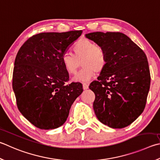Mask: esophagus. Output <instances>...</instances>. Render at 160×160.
Here are the masks:
<instances>
[{
  "instance_id": "esophagus-1",
  "label": "esophagus",
  "mask_w": 160,
  "mask_h": 160,
  "mask_svg": "<svg viewBox=\"0 0 160 160\" xmlns=\"http://www.w3.org/2000/svg\"><path fill=\"white\" fill-rule=\"evenodd\" d=\"M82 85H83V89H88V88H89V84L88 82H83Z\"/></svg>"
}]
</instances>
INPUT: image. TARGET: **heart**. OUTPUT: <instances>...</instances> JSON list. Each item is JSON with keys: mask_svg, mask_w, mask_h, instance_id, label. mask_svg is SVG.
<instances>
[{"mask_svg": "<svg viewBox=\"0 0 160 160\" xmlns=\"http://www.w3.org/2000/svg\"><path fill=\"white\" fill-rule=\"evenodd\" d=\"M72 54L64 53L61 58V63L64 71L69 75L77 72L82 62L83 68L75 75V82H87L94 76L96 72L104 70L108 62V57L102 46L96 45L88 39H80L72 48Z\"/></svg>", "mask_w": 160, "mask_h": 160, "instance_id": "obj_1", "label": "heart"}]
</instances>
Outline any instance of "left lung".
<instances>
[{"label":"left lung","mask_w":160,"mask_h":160,"mask_svg":"<svg viewBox=\"0 0 160 160\" xmlns=\"http://www.w3.org/2000/svg\"><path fill=\"white\" fill-rule=\"evenodd\" d=\"M85 36L102 46L108 57L106 68L89 87L95 94L96 116L109 127L124 128L146 107L150 85L146 55L124 33L93 32Z\"/></svg>","instance_id":"left-lung-1"}]
</instances>
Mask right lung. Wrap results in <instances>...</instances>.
I'll return each mask as SVG.
<instances>
[{
  "label": "right lung",
  "mask_w": 160,
  "mask_h": 160,
  "mask_svg": "<svg viewBox=\"0 0 160 160\" xmlns=\"http://www.w3.org/2000/svg\"><path fill=\"white\" fill-rule=\"evenodd\" d=\"M82 33L80 30L38 33L17 52L12 75L17 106L37 128L62 126L72 103L83 92L80 82L66 85L69 75L61 63L62 54Z\"/></svg>",
  "instance_id": "right-lung-1"
}]
</instances>
